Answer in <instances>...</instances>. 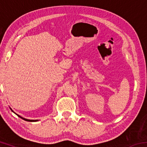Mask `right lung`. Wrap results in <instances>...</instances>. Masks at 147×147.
<instances>
[{"label": "right lung", "mask_w": 147, "mask_h": 147, "mask_svg": "<svg viewBox=\"0 0 147 147\" xmlns=\"http://www.w3.org/2000/svg\"><path fill=\"white\" fill-rule=\"evenodd\" d=\"M10 108V109L11 110V111H13V112L14 113H16V115L19 117H20V118L22 119H23V120H24V121H29V122H36V121H38V120H30V119H25V118H23V117L20 116L19 115H18V114H17L16 113H15L14 111H13V109H12L11 108Z\"/></svg>", "instance_id": "1"}]
</instances>
